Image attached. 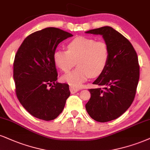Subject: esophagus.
Returning a JSON list of instances; mask_svg holds the SVG:
<instances>
[{
  "mask_svg": "<svg viewBox=\"0 0 150 150\" xmlns=\"http://www.w3.org/2000/svg\"><path fill=\"white\" fill-rule=\"evenodd\" d=\"M69 90H70V92H71V93H72V94L76 93V92H78V90H79L78 88H74V87H72V86L69 87Z\"/></svg>",
  "mask_w": 150,
  "mask_h": 150,
  "instance_id": "obj_1",
  "label": "esophagus"
}]
</instances>
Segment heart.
<instances>
[{
  "label": "heart",
  "instance_id": "heart-1",
  "mask_svg": "<svg viewBox=\"0 0 150 150\" xmlns=\"http://www.w3.org/2000/svg\"><path fill=\"white\" fill-rule=\"evenodd\" d=\"M67 50L56 49L53 53L54 63L61 71H69L76 63L78 67L62 76L71 86H81L90 76L97 77L108 65L110 49L106 42L78 37L70 41Z\"/></svg>",
  "mask_w": 150,
  "mask_h": 150
}]
</instances>
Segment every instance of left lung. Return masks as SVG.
Here are the masks:
<instances>
[{
    "label": "left lung",
    "mask_w": 150,
    "mask_h": 150,
    "mask_svg": "<svg viewBox=\"0 0 150 150\" xmlns=\"http://www.w3.org/2000/svg\"><path fill=\"white\" fill-rule=\"evenodd\" d=\"M101 35L108 44L110 58L106 69L93 82L105 88L90 89L88 113L99 122L117 119L134 101L140 77L138 55L127 39L110 26L86 31Z\"/></svg>",
    "instance_id": "1"
}]
</instances>
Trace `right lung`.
I'll return each instance as SVG.
<instances>
[{
  "instance_id": "add662e5",
  "label": "right lung",
  "mask_w": 150,
  "mask_h": 150,
  "mask_svg": "<svg viewBox=\"0 0 150 150\" xmlns=\"http://www.w3.org/2000/svg\"><path fill=\"white\" fill-rule=\"evenodd\" d=\"M71 36L57 28H46L28 36L16 53L13 77L16 97L23 108L38 119H55L69 97V85L56 82L53 56L58 44Z\"/></svg>"
}]
</instances>
